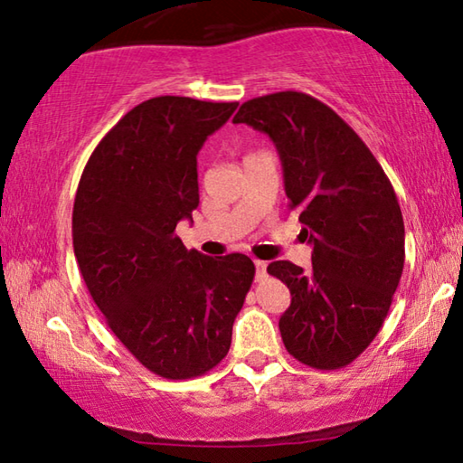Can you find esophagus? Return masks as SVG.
I'll return each instance as SVG.
<instances>
[{"instance_id": "34e87169", "label": "esophagus", "mask_w": 463, "mask_h": 463, "mask_svg": "<svg viewBox=\"0 0 463 463\" xmlns=\"http://www.w3.org/2000/svg\"><path fill=\"white\" fill-rule=\"evenodd\" d=\"M265 276H268V263L257 260L255 261V279L261 281V279H265Z\"/></svg>"}]
</instances>
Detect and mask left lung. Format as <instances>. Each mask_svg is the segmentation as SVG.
Here are the masks:
<instances>
[{"label":"left lung","instance_id":"1","mask_svg":"<svg viewBox=\"0 0 463 463\" xmlns=\"http://www.w3.org/2000/svg\"><path fill=\"white\" fill-rule=\"evenodd\" d=\"M232 122L273 140L288 206L312 245L310 273L292 261L268 268L292 294L279 318L288 354L317 370L349 365L380 333L402 276L404 222L394 187L357 132L308 93L253 98Z\"/></svg>","mask_w":463,"mask_h":463}]
</instances>
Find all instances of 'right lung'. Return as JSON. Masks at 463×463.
Segmentation results:
<instances>
[{
    "mask_svg": "<svg viewBox=\"0 0 463 463\" xmlns=\"http://www.w3.org/2000/svg\"><path fill=\"white\" fill-rule=\"evenodd\" d=\"M237 106L146 99L99 140L77 185L73 249L85 286L124 347L167 380L222 362L255 278L247 255L214 260L175 234L200 203L195 155Z\"/></svg>",
    "mask_w": 463,
    "mask_h": 463,
    "instance_id": "right-lung-1",
    "label": "right lung"
}]
</instances>
